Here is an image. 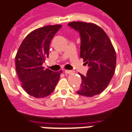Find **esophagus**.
<instances>
[{
    "mask_svg": "<svg viewBox=\"0 0 132 132\" xmlns=\"http://www.w3.org/2000/svg\"><path fill=\"white\" fill-rule=\"evenodd\" d=\"M73 71L72 70H65V73L67 74H71V73H73Z\"/></svg>",
    "mask_w": 132,
    "mask_h": 132,
    "instance_id": "34e87169",
    "label": "esophagus"
}]
</instances>
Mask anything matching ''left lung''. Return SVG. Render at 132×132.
Here are the masks:
<instances>
[{"label": "left lung", "instance_id": "8db88e82", "mask_svg": "<svg viewBox=\"0 0 132 132\" xmlns=\"http://www.w3.org/2000/svg\"><path fill=\"white\" fill-rule=\"evenodd\" d=\"M68 25L79 32L80 57L89 67L86 75L80 74L82 81L79 95L93 97L100 94L109 85L115 72L116 53L108 35L93 23L71 22Z\"/></svg>", "mask_w": 132, "mask_h": 132}]
</instances>
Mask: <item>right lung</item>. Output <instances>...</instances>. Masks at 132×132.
<instances>
[{"label": "right lung", "instance_id": "1", "mask_svg": "<svg viewBox=\"0 0 132 132\" xmlns=\"http://www.w3.org/2000/svg\"><path fill=\"white\" fill-rule=\"evenodd\" d=\"M61 27L45 26L32 31L23 40L16 55V70L22 88L36 98L50 95L60 77L61 71L45 69L43 64L49 57L51 40Z\"/></svg>", "mask_w": 132, "mask_h": 132}]
</instances>
